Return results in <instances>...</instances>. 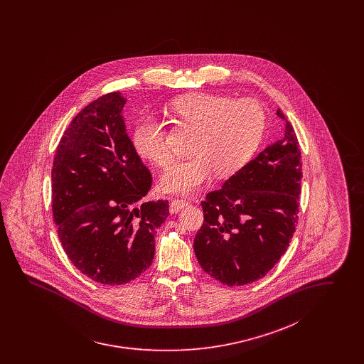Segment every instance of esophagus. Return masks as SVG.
Listing matches in <instances>:
<instances>
[{
	"mask_svg": "<svg viewBox=\"0 0 364 364\" xmlns=\"http://www.w3.org/2000/svg\"><path fill=\"white\" fill-rule=\"evenodd\" d=\"M187 200H178V198H173L169 204V212L171 213H177L178 210H183L184 207H187Z\"/></svg>",
	"mask_w": 364,
	"mask_h": 364,
	"instance_id": "obj_1",
	"label": "esophagus"
}]
</instances>
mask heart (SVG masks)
I'll use <instances>...</instances> for the list:
<instances>
[{"instance_id": "1", "label": "heart", "mask_w": 364, "mask_h": 364, "mask_svg": "<svg viewBox=\"0 0 364 364\" xmlns=\"http://www.w3.org/2000/svg\"><path fill=\"white\" fill-rule=\"evenodd\" d=\"M169 114L195 133L189 145L193 154L168 166L160 178L166 193L191 195L210 180L212 172L220 177L236 173L251 160L264 133V110L251 99L195 93L175 100ZM132 141L137 154L156 166L172 160L166 128L154 117L136 122Z\"/></svg>"}]
</instances>
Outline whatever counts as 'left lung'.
I'll use <instances>...</instances> for the list:
<instances>
[{
	"mask_svg": "<svg viewBox=\"0 0 364 364\" xmlns=\"http://www.w3.org/2000/svg\"><path fill=\"white\" fill-rule=\"evenodd\" d=\"M284 134L210 192L193 242L201 268L227 286L259 280L280 260L298 224L301 163L298 137L283 112Z\"/></svg>",
	"mask_w": 364,
	"mask_h": 364,
	"instance_id": "1",
	"label": "left lung"
}]
</instances>
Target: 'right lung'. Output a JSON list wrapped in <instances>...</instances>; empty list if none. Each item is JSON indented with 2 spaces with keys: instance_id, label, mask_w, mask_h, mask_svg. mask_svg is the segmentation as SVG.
<instances>
[{
  "instance_id": "add662e5",
  "label": "right lung",
  "mask_w": 364,
  "mask_h": 364,
  "mask_svg": "<svg viewBox=\"0 0 364 364\" xmlns=\"http://www.w3.org/2000/svg\"><path fill=\"white\" fill-rule=\"evenodd\" d=\"M125 99L113 92L69 124L52 168V210L69 260L92 280L119 286L152 264L166 200L141 201L152 186L127 134Z\"/></svg>"
}]
</instances>
